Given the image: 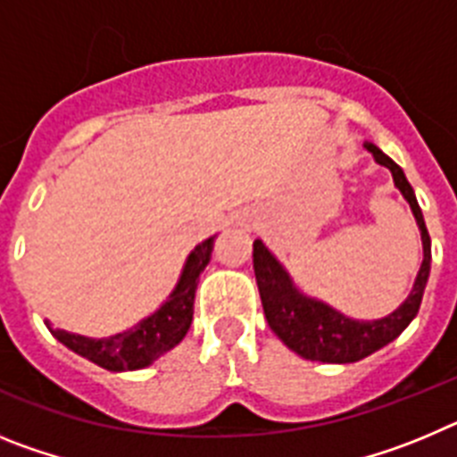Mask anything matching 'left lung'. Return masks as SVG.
Instances as JSON below:
<instances>
[{
  "label": "left lung",
  "mask_w": 457,
  "mask_h": 457,
  "mask_svg": "<svg viewBox=\"0 0 457 457\" xmlns=\"http://www.w3.org/2000/svg\"><path fill=\"white\" fill-rule=\"evenodd\" d=\"M366 148L373 153V157L382 167L391 169L395 187L401 189L403 196L410 201L423 240V263L417 274V281H414V288H411L410 297L391 316L382 318V320L359 322L350 320L322 302L309 300L302 293H297V288H293L288 274L277 263V258L263 247V242H253V274H256L258 293H261L268 325L293 353L311 359V361L353 364V361L373 354L375 350L385 348L386 343L394 341L395 337H401L403 329L419 313L428 274H430V236H428L426 221H423L414 189L407 183L403 169L391 157H386L373 144H366Z\"/></svg>",
  "instance_id": "8db88e82"
}]
</instances>
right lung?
<instances>
[{"label": "right lung", "mask_w": 457, "mask_h": 457, "mask_svg": "<svg viewBox=\"0 0 457 457\" xmlns=\"http://www.w3.org/2000/svg\"><path fill=\"white\" fill-rule=\"evenodd\" d=\"M212 242L215 237H208L189 253L179 286L169 295V300L153 316L141 320L128 332L109 338H87L79 334L63 332V329H52L50 322H46L47 329L72 353L82 354L88 361L107 370L119 373V370L146 369L160 354L179 345L187 334L194 316V293H196L201 272L212 253Z\"/></svg>", "instance_id": "1"}]
</instances>
